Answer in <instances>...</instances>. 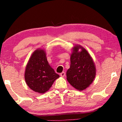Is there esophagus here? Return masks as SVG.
Returning a JSON list of instances; mask_svg holds the SVG:
<instances>
[{
  "label": "esophagus",
  "instance_id": "obj_1",
  "mask_svg": "<svg viewBox=\"0 0 122 122\" xmlns=\"http://www.w3.org/2000/svg\"><path fill=\"white\" fill-rule=\"evenodd\" d=\"M60 75L61 77H64V76H65V73L64 71L62 72V73H60Z\"/></svg>",
  "mask_w": 122,
  "mask_h": 122
}]
</instances>
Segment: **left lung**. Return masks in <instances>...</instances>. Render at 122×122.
<instances>
[{"instance_id":"8db88e82","label":"left lung","mask_w":122,"mask_h":122,"mask_svg":"<svg viewBox=\"0 0 122 122\" xmlns=\"http://www.w3.org/2000/svg\"><path fill=\"white\" fill-rule=\"evenodd\" d=\"M72 49L71 66L66 73L67 80L76 89L82 91L94 80L95 65L90 54L81 45H76Z\"/></svg>"}]
</instances>
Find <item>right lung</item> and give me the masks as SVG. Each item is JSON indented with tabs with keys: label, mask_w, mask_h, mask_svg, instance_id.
Segmentation results:
<instances>
[{
	"label": "right lung",
	"mask_w": 122,
	"mask_h": 122,
	"mask_svg": "<svg viewBox=\"0 0 122 122\" xmlns=\"http://www.w3.org/2000/svg\"><path fill=\"white\" fill-rule=\"evenodd\" d=\"M24 77L30 89L44 94L49 90L60 76L49 65L46 51L38 48L32 53L27 63Z\"/></svg>",
	"instance_id": "right-lung-1"
}]
</instances>
